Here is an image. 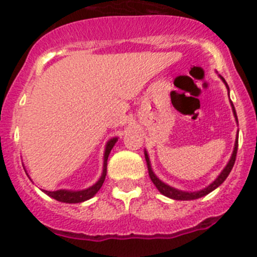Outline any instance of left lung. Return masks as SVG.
Segmentation results:
<instances>
[{"instance_id":"1","label":"left lung","mask_w":257,"mask_h":257,"mask_svg":"<svg viewBox=\"0 0 257 257\" xmlns=\"http://www.w3.org/2000/svg\"><path fill=\"white\" fill-rule=\"evenodd\" d=\"M220 78L223 80V82L226 83L224 78H223V77H220ZM226 86H227V88H228V85H227V83H226ZM228 91H229V88H228ZM231 105H232V110H233L234 116H236V119H237L236 110H234V106H233V104H232V102H231ZM237 147H238V138H237L236 143H234V150H233V153H232L231 160H229V162L227 164V166L223 169V171L220 172L219 176H218L217 179H215L209 186H207V188L203 189V190L194 191V193H188V191L177 190V189L171 188V186H169V185H166L165 183H162L161 180L158 179V177L156 176L155 174H153L152 169H151L150 158H148V155H147V152H146V151H145V156H146V161H147V166H148V174H150V177H151V180H152V183L155 184L156 188L158 189V191H160V193L164 194V195L167 196V198L175 199V200H193V199H199V198H201V196L207 195V194H209L210 191H213L214 189H217L218 186L220 185V184H223V181L227 179V176H228L229 172H231L232 167H233V165H234V161H236Z\"/></svg>"}]
</instances>
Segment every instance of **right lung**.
Returning a JSON list of instances; mask_svg holds the SVG:
<instances>
[{
	"label": "right lung",
	"mask_w": 257,
	"mask_h": 257,
	"mask_svg": "<svg viewBox=\"0 0 257 257\" xmlns=\"http://www.w3.org/2000/svg\"><path fill=\"white\" fill-rule=\"evenodd\" d=\"M117 138H112L109 142L106 143V147H105V153H104V169H102V175L99 179V181L95 184V185L90 186L88 189L80 191H71V190H57V191H47L44 190V193L47 195H49L50 198L56 199L58 201H63V203H81V201L88 200V199L92 198L97 191L100 190V188L102 186L105 181V176H106V166H107V157H109L110 151L112 150L114 145L116 143Z\"/></svg>",
	"instance_id": "obj_1"
}]
</instances>
